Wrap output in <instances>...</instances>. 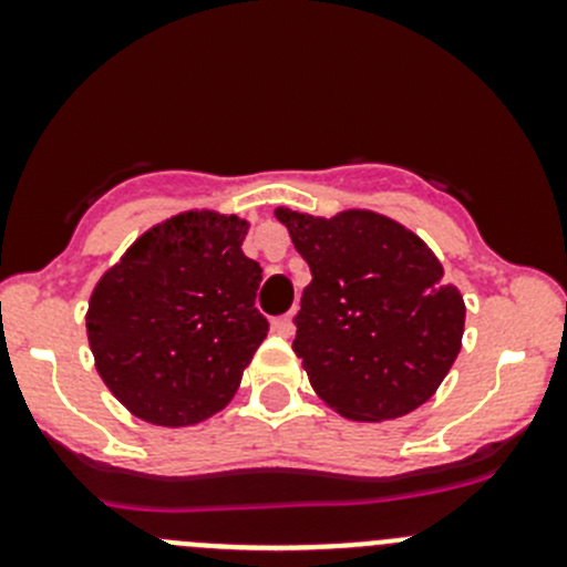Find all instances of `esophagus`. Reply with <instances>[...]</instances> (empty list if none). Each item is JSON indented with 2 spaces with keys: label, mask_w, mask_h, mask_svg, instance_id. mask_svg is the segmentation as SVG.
Segmentation results:
<instances>
[{
  "label": "esophagus",
  "mask_w": 567,
  "mask_h": 567,
  "mask_svg": "<svg viewBox=\"0 0 567 567\" xmlns=\"http://www.w3.org/2000/svg\"><path fill=\"white\" fill-rule=\"evenodd\" d=\"M271 329L277 331V334L290 337V334H293V316H279V318H274V320H271Z\"/></svg>",
  "instance_id": "1"
}]
</instances>
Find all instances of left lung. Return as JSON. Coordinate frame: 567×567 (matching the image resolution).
Returning <instances> with one entry per match:
<instances>
[{"mask_svg":"<svg viewBox=\"0 0 567 567\" xmlns=\"http://www.w3.org/2000/svg\"><path fill=\"white\" fill-rule=\"evenodd\" d=\"M312 271L293 351L346 420L384 422L433 398L461 351L466 305L427 244L375 210H274Z\"/></svg>","mask_w":567,"mask_h":567,"instance_id":"left-lung-1","label":"left lung"}]
</instances>
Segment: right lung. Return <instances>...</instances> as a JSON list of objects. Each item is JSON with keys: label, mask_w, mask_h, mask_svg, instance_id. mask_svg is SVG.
Masks as SVG:
<instances>
[{"label": "right lung", "mask_w": 567, "mask_h": 567, "mask_svg": "<svg viewBox=\"0 0 567 567\" xmlns=\"http://www.w3.org/2000/svg\"><path fill=\"white\" fill-rule=\"evenodd\" d=\"M249 221L186 210L142 233L99 279L87 340L109 392L134 416L186 427L225 409L266 340Z\"/></svg>", "instance_id": "right-lung-1"}]
</instances>
